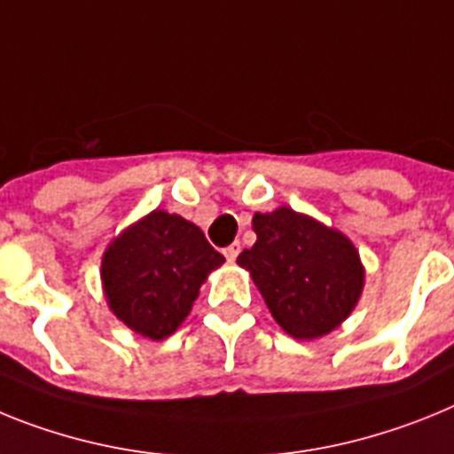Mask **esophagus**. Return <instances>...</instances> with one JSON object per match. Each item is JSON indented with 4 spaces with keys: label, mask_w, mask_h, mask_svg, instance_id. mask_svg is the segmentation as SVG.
<instances>
[{
    "label": "esophagus",
    "mask_w": 454,
    "mask_h": 454,
    "mask_svg": "<svg viewBox=\"0 0 454 454\" xmlns=\"http://www.w3.org/2000/svg\"><path fill=\"white\" fill-rule=\"evenodd\" d=\"M223 255H226V260H235L239 255V244L238 242H232L231 247H226V249H223Z\"/></svg>",
    "instance_id": "34e87169"
}]
</instances>
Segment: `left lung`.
Returning <instances> with one entry per match:
<instances>
[{
  "label": "left lung",
  "mask_w": 454,
  "mask_h": 454,
  "mask_svg": "<svg viewBox=\"0 0 454 454\" xmlns=\"http://www.w3.org/2000/svg\"><path fill=\"white\" fill-rule=\"evenodd\" d=\"M254 231L258 239L238 262L249 270L281 329L297 340H313L340 326L364 293L356 247L293 207L255 212Z\"/></svg>",
  "instance_id": "1"
}]
</instances>
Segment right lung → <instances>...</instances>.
Listing matches in <instances>:
<instances>
[{"mask_svg": "<svg viewBox=\"0 0 454 454\" xmlns=\"http://www.w3.org/2000/svg\"><path fill=\"white\" fill-rule=\"evenodd\" d=\"M222 265L223 255L199 226L153 210L109 244L100 276L118 320L144 338L164 340L184 322L207 274Z\"/></svg>", "mask_w": 454, "mask_h": 454, "instance_id": "right-lung-1", "label": "right lung"}]
</instances>
